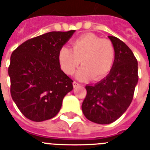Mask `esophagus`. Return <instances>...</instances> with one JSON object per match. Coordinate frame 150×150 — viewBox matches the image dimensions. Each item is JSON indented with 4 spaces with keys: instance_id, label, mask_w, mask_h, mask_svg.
Listing matches in <instances>:
<instances>
[{
    "instance_id": "obj_1",
    "label": "esophagus",
    "mask_w": 150,
    "mask_h": 150,
    "mask_svg": "<svg viewBox=\"0 0 150 150\" xmlns=\"http://www.w3.org/2000/svg\"><path fill=\"white\" fill-rule=\"evenodd\" d=\"M73 87H74V88H76V87L79 86V83H77V81H73Z\"/></svg>"
}]
</instances>
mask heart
I'll list each match as a JSON object with an SVG mask.
<instances>
[{"label": "heart", "instance_id": "obj_1", "mask_svg": "<svg viewBox=\"0 0 150 150\" xmlns=\"http://www.w3.org/2000/svg\"><path fill=\"white\" fill-rule=\"evenodd\" d=\"M58 59L61 69L67 75H73L81 60L83 66L78 70V80L98 81L107 76L113 67L115 48L111 41L102 39L94 34L88 33L72 42V49L61 47Z\"/></svg>", "mask_w": 150, "mask_h": 150}]
</instances>
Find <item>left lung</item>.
Returning a JSON list of instances; mask_svg holds the SVG:
<instances>
[{
    "label": "left lung",
    "mask_w": 150,
    "mask_h": 150,
    "mask_svg": "<svg viewBox=\"0 0 150 150\" xmlns=\"http://www.w3.org/2000/svg\"><path fill=\"white\" fill-rule=\"evenodd\" d=\"M115 48V61L107 77L94 85L86 86L87 94L81 109L94 123H113L131 104L138 81L137 60L132 50L114 36H108Z\"/></svg>",
    "instance_id": "1"
}]
</instances>
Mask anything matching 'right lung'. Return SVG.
Returning <instances> with one entry per match:
<instances>
[{
    "label": "right lung",
    "instance_id": "1",
    "mask_svg": "<svg viewBox=\"0 0 150 150\" xmlns=\"http://www.w3.org/2000/svg\"><path fill=\"white\" fill-rule=\"evenodd\" d=\"M75 30L52 31L21 44L10 57L9 76L13 102L24 116L35 122L50 120L60 111L73 80L60 69L61 47Z\"/></svg>",
    "mask_w": 150,
    "mask_h": 150
}]
</instances>
